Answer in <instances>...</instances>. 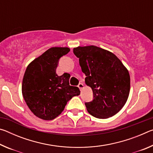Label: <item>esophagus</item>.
<instances>
[{"mask_svg": "<svg viewBox=\"0 0 153 153\" xmlns=\"http://www.w3.org/2000/svg\"><path fill=\"white\" fill-rule=\"evenodd\" d=\"M84 84H82V83H79V84H78V87H79V88L80 89V90H82L83 88H84Z\"/></svg>", "mask_w": 153, "mask_h": 153, "instance_id": "1", "label": "esophagus"}]
</instances>
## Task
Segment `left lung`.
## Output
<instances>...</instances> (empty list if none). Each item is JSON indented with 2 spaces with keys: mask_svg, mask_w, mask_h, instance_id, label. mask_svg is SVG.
I'll return each mask as SVG.
<instances>
[{
  "mask_svg": "<svg viewBox=\"0 0 153 153\" xmlns=\"http://www.w3.org/2000/svg\"><path fill=\"white\" fill-rule=\"evenodd\" d=\"M79 58L86 84L92 88L93 99L85 102L88 113L98 119L117 113L126 104L130 90L129 72L113 53L96 46H78Z\"/></svg>",
  "mask_w": 153,
  "mask_h": 153,
  "instance_id": "1",
  "label": "left lung"
}]
</instances>
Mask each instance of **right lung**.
<instances>
[{
    "label": "right lung",
    "mask_w": 153,
    "mask_h": 153,
    "mask_svg": "<svg viewBox=\"0 0 153 153\" xmlns=\"http://www.w3.org/2000/svg\"><path fill=\"white\" fill-rule=\"evenodd\" d=\"M70 49L53 47L35 59L25 70L22 82L23 97L38 117L52 120L60 115L67 102L80 94L78 88L69 85L70 75L56 73L59 59Z\"/></svg>",
    "instance_id": "1"
}]
</instances>
